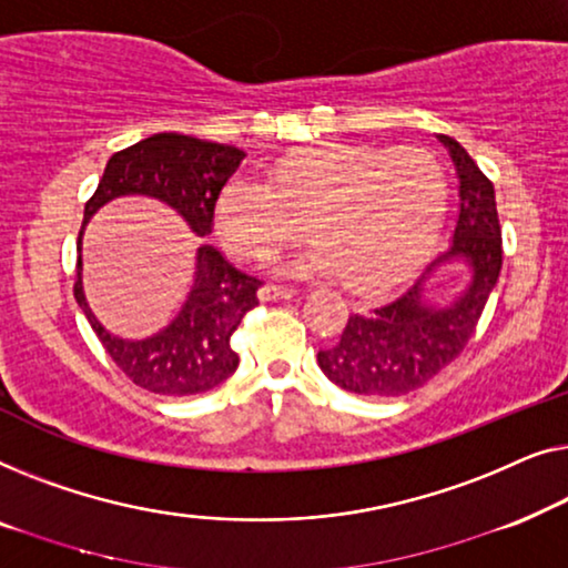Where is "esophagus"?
<instances>
[{"label": "esophagus", "mask_w": 568, "mask_h": 568, "mask_svg": "<svg viewBox=\"0 0 568 568\" xmlns=\"http://www.w3.org/2000/svg\"><path fill=\"white\" fill-rule=\"evenodd\" d=\"M295 295V287L291 285H275V283H267L260 287V298L262 301H281V298H293Z\"/></svg>", "instance_id": "obj_1"}]
</instances>
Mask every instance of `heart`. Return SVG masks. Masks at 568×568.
I'll use <instances>...</instances> for the list:
<instances>
[{
	"label": "heart",
	"instance_id": "heart-1",
	"mask_svg": "<svg viewBox=\"0 0 568 568\" xmlns=\"http://www.w3.org/2000/svg\"><path fill=\"white\" fill-rule=\"evenodd\" d=\"M443 205L445 172L427 151L322 143L277 159L265 182L229 180L213 221L234 257L267 262L303 220L316 244L287 273H339L349 287H378L422 257Z\"/></svg>",
	"mask_w": 568,
	"mask_h": 568
}]
</instances>
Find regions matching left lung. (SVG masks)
<instances>
[{"instance_id":"8db88e82","label":"left lung","mask_w":568,"mask_h":568,"mask_svg":"<svg viewBox=\"0 0 568 568\" xmlns=\"http://www.w3.org/2000/svg\"><path fill=\"white\" fill-rule=\"evenodd\" d=\"M458 174V219L450 250L394 301L347 318L342 337L316 361L326 378L361 396H404L450 365L474 337L478 318L501 270V229L494 185L450 135H437ZM466 261L471 281L447 304L426 295L437 266Z\"/></svg>"}]
</instances>
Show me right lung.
Segmentation results:
<instances>
[{
  "label": "right lung",
  "instance_id": "right-lung-1",
  "mask_svg": "<svg viewBox=\"0 0 568 568\" xmlns=\"http://www.w3.org/2000/svg\"><path fill=\"white\" fill-rule=\"evenodd\" d=\"M244 151L182 133H154L110 156L98 190L84 205L77 239L74 298L102 347L135 386L159 396L205 394L239 367L231 334L257 306V277L242 273L211 244L197 246L195 281L180 314L146 339L110 334L92 314L82 287V234L102 205L123 195H146L174 207L197 236L213 231V211L223 185L242 164Z\"/></svg>",
  "mask_w": 568,
  "mask_h": 568
}]
</instances>
